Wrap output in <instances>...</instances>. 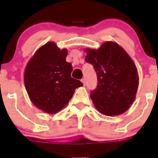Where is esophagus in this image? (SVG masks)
Listing matches in <instances>:
<instances>
[{
	"instance_id": "1",
	"label": "esophagus",
	"mask_w": 158,
	"mask_h": 158,
	"mask_svg": "<svg viewBox=\"0 0 158 158\" xmlns=\"http://www.w3.org/2000/svg\"><path fill=\"white\" fill-rule=\"evenodd\" d=\"M81 82H82V84H83L84 85H85V79H81Z\"/></svg>"
}]
</instances>
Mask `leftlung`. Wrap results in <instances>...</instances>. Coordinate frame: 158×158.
<instances>
[{
  "label": "left lung",
  "instance_id": "8db88e82",
  "mask_svg": "<svg viewBox=\"0 0 158 158\" xmlns=\"http://www.w3.org/2000/svg\"><path fill=\"white\" fill-rule=\"evenodd\" d=\"M85 52V61L93 66L98 78L96 89L90 94L95 107L107 116L126 111L135 101L139 82L133 60L121 46L111 41Z\"/></svg>",
  "mask_w": 158,
  "mask_h": 158
}]
</instances>
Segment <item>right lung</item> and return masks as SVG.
<instances>
[{"label": "right lung", "instance_id": "obj_1", "mask_svg": "<svg viewBox=\"0 0 158 158\" xmlns=\"http://www.w3.org/2000/svg\"><path fill=\"white\" fill-rule=\"evenodd\" d=\"M67 49L48 42L36 51L24 72L25 88L33 105L48 114L61 111L82 85L71 77L73 66L66 61Z\"/></svg>", "mask_w": 158, "mask_h": 158}]
</instances>
